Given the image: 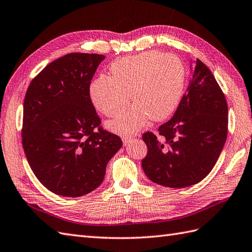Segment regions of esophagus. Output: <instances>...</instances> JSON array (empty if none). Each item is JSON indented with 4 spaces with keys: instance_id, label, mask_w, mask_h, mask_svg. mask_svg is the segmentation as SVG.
Wrapping results in <instances>:
<instances>
[{
    "instance_id": "esophagus-1",
    "label": "esophagus",
    "mask_w": 252,
    "mask_h": 252,
    "mask_svg": "<svg viewBox=\"0 0 252 252\" xmlns=\"http://www.w3.org/2000/svg\"><path fill=\"white\" fill-rule=\"evenodd\" d=\"M132 139H133V136H128V135H124V136H122V142H124L125 146H126L128 143H130Z\"/></svg>"
}]
</instances>
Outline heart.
I'll list each match as a JSON object with an SVG mask.
<instances>
[{
	"mask_svg": "<svg viewBox=\"0 0 252 252\" xmlns=\"http://www.w3.org/2000/svg\"><path fill=\"white\" fill-rule=\"evenodd\" d=\"M112 76L102 75L90 87L94 107L107 117H118L128 106L133 107L114 121L115 131L130 133L151 120H164L180 101L185 86V67L178 57L159 51H146L125 57L110 65Z\"/></svg>",
	"mask_w": 252,
	"mask_h": 252,
	"instance_id": "heart-1",
	"label": "heart"
}]
</instances>
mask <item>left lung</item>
Masks as SVG:
<instances>
[{
    "label": "left lung",
    "instance_id": "8db88e82",
    "mask_svg": "<svg viewBox=\"0 0 252 252\" xmlns=\"http://www.w3.org/2000/svg\"><path fill=\"white\" fill-rule=\"evenodd\" d=\"M143 134L147 156L142 166L154 183L186 188L200 183L212 171L227 135V104L210 69L196 59L188 90L172 119Z\"/></svg>",
    "mask_w": 252,
    "mask_h": 252
}]
</instances>
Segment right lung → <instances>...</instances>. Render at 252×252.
<instances>
[{
    "instance_id": "add662e5",
    "label": "right lung",
    "mask_w": 252,
    "mask_h": 252,
    "mask_svg": "<svg viewBox=\"0 0 252 252\" xmlns=\"http://www.w3.org/2000/svg\"><path fill=\"white\" fill-rule=\"evenodd\" d=\"M105 56L73 52L32 79L23 103L22 146L44 187L77 197L102 184L121 138L101 126L90 83Z\"/></svg>"
}]
</instances>
